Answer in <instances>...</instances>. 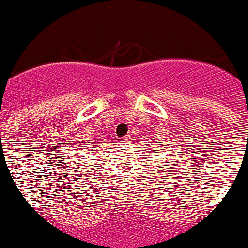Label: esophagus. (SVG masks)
I'll return each instance as SVG.
<instances>
[{"mask_svg":"<svg viewBox=\"0 0 248 248\" xmlns=\"http://www.w3.org/2000/svg\"><path fill=\"white\" fill-rule=\"evenodd\" d=\"M129 138H131V136H129V135H127V136H124V138L121 139V140H123V141H128V140H129Z\"/></svg>","mask_w":248,"mask_h":248,"instance_id":"esophagus-1","label":"esophagus"}]
</instances>
